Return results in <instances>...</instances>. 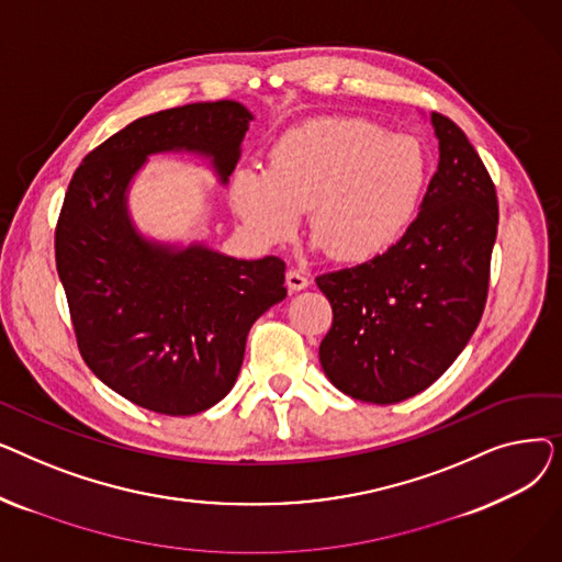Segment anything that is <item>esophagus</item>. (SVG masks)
<instances>
[{
	"label": "esophagus",
	"instance_id": "34e87169",
	"mask_svg": "<svg viewBox=\"0 0 562 562\" xmlns=\"http://www.w3.org/2000/svg\"><path fill=\"white\" fill-rule=\"evenodd\" d=\"M286 286L291 291H303V289L310 286V278L303 271H299V269H289L286 271Z\"/></svg>",
	"mask_w": 562,
	"mask_h": 562
}]
</instances>
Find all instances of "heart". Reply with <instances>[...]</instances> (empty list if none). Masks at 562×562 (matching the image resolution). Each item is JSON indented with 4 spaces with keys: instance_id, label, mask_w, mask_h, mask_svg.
I'll return each mask as SVG.
<instances>
[{
    "instance_id": "1",
    "label": "heart",
    "mask_w": 562,
    "mask_h": 562,
    "mask_svg": "<svg viewBox=\"0 0 562 562\" xmlns=\"http://www.w3.org/2000/svg\"><path fill=\"white\" fill-rule=\"evenodd\" d=\"M426 187L428 157L415 136L341 115L282 134L266 168L241 166L229 180V204L263 248L296 239L310 206L318 246L341 259H371L415 223Z\"/></svg>"
}]
</instances>
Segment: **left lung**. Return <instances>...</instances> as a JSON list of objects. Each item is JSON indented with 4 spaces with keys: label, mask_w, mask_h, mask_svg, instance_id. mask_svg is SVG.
<instances>
[{
    "label": "left lung",
    "mask_w": 562,
    "mask_h": 562,
    "mask_svg": "<svg viewBox=\"0 0 562 562\" xmlns=\"http://www.w3.org/2000/svg\"><path fill=\"white\" fill-rule=\"evenodd\" d=\"M439 161L422 210L382 255L323 273L333 328L318 360L333 385L390 405L430 387L483 316L498 206L490 175L464 132L430 113Z\"/></svg>",
    "instance_id": "8db88e82"
}]
</instances>
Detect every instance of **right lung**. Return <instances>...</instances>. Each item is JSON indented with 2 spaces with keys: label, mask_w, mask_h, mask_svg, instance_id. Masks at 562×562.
Returning a JSON list of instances; mask_svg holds the SVG:
<instances>
[{
  "label": "right lung",
  "mask_w": 562,
  "mask_h": 562,
  "mask_svg": "<svg viewBox=\"0 0 562 562\" xmlns=\"http://www.w3.org/2000/svg\"><path fill=\"white\" fill-rule=\"evenodd\" d=\"M252 121L234 100L143 115L86 155L58 216L56 271L83 362L159 415H198L229 394L252 323L286 299L284 261L147 236L130 189L147 159L168 153L210 161L225 187Z\"/></svg>",
  "instance_id": "obj_1"
}]
</instances>
